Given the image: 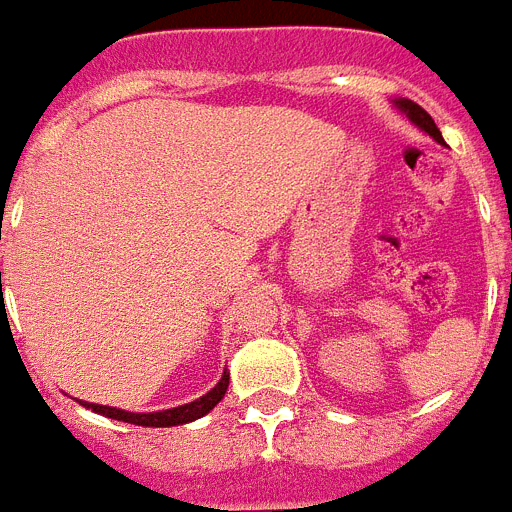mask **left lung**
<instances>
[{
    "label": "left lung",
    "mask_w": 512,
    "mask_h": 512,
    "mask_svg": "<svg viewBox=\"0 0 512 512\" xmlns=\"http://www.w3.org/2000/svg\"><path fill=\"white\" fill-rule=\"evenodd\" d=\"M394 105H397L399 110H402L404 115H407V118H410L412 123H415L417 128H422V131L428 133V136H433L435 141H438V144H446V141H443V136H441V131H438V126H435V121L433 118H430L428 113H425V110L420 108V105H417V102H412V100H394Z\"/></svg>",
    "instance_id": "8db88e82"
}]
</instances>
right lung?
Masks as SVG:
<instances>
[{"label": "right lung", "mask_w": 512, "mask_h": 512, "mask_svg": "<svg viewBox=\"0 0 512 512\" xmlns=\"http://www.w3.org/2000/svg\"><path fill=\"white\" fill-rule=\"evenodd\" d=\"M226 389H229V373L224 371L221 381L213 386L208 394H203L201 399H195L190 404H182V407H172V410L162 412H126L118 410V407H105V404H92V402H79L87 410L97 412V415H105L110 420L131 422V425H144V428H172V425H182V422H193L198 417L208 415V412L216 407V404L224 399Z\"/></svg>", "instance_id": "right-lung-1"}]
</instances>
